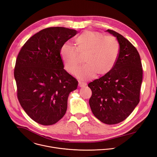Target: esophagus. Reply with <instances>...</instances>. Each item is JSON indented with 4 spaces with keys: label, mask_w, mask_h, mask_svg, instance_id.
<instances>
[{
    "label": "esophagus",
    "mask_w": 157,
    "mask_h": 157,
    "mask_svg": "<svg viewBox=\"0 0 157 157\" xmlns=\"http://www.w3.org/2000/svg\"><path fill=\"white\" fill-rule=\"evenodd\" d=\"M78 86L79 87H84V86H86V83L84 82H82V81H79Z\"/></svg>",
    "instance_id": "34e87169"
}]
</instances>
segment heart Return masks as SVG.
Instances as JSON below:
<instances>
[{
	"mask_svg": "<svg viewBox=\"0 0 157 157\" xmlns=\"http://www.w3.org/2000/svg\"><path fill=\"white\" fill-rule=\"evenodd\" d=\"M76 47L69 43L62 45L60 55L64 69L75 74L84 57L85 64L78 69L76 76L81 80L105 76L117 63L120 45L112 36H105L97 31H85L76 38Z\"/></svg>",
	"mask_w": 157,
	"mask_h": 157,
	"instance_id": "b5f03b06",
	"label": "heart"
}]
</instances>
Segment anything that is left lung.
Here are the masks:
<instances>
[{
    "mask_svg": "<svg viewBox=\"0 0 157 157\" xmlns=\"http://www.w3.org/2000/svg\"><path fill=\"white\" fill-rule=\"evenodd\" d=\"M107 31L119 41V59L110 72L88 86L92 92L89 103L93 115L112 125L128 117L139 103L143 68L138 52L130 41L116 31Z\"/></svg>",
    "mask_w": 157,
    "mask_h": 157,
    "instance_id": "obj_1",
    "label": "left lung"
}]
</instances>
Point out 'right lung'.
<instances>
[{
    "label": "right lung",
    "instance_id": "add662e5",
    "mask_svg": "<svg viewBox=\"0 0 157 157\" xmlns=\"http://www.w3.org/2000/svg\"><path fill=\"white\" fill-rule=\"evenodd\" d=\"M77 31L50 27L31 36L20 50L14 75L21 106L36 122L50 126L65 115L69 93L78 81L64 67L60 50Z\"/></svg>",
    "mask_w": 157,
    "mask_h": 157
}]
</instances>
